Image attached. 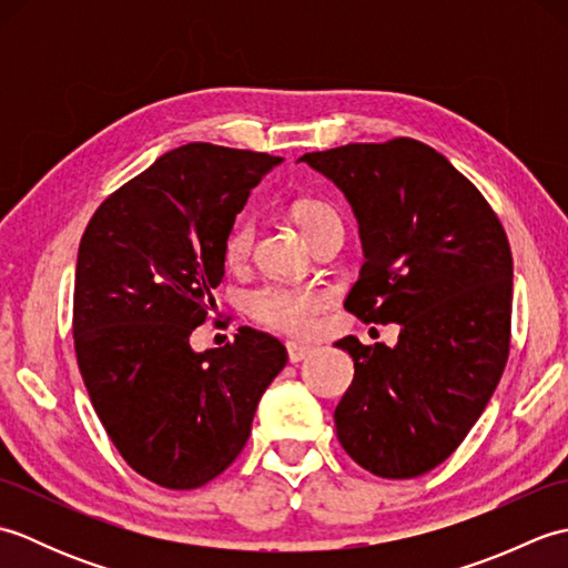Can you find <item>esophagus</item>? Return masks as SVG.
Listing matches in <instances>:
<instances>
[{
	"label": "esophagus",
	"mask_w": 568,
	"mask_h": 568,
	"mask_svg": "<svg viewBox=\"0 0 568 568\" xmlns=\"http://www.w3.org/2000/svg\"><path fill=\"white\" fill-rule=\"evenodd\" d=\"M312 354V348L305 344H295V342H287V358H291V364H300V361L307 358Z\"/></svg>",
	"instance_id": "obj_1"
}]
</instances>
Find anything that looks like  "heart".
Wrapping results in <instances>:
<instances>
[{
	"mask_svg": "<svg viewBox=\"0 0 568 568\" xmlns=\"http://www.w3.org/2000/svg\"><path fill=\"white\" fill-rule=\"evenodd\" d=\"M293 216L312 244L324 234L334 232V229H344L334 204L320 197L297 200L293 204ZM253 236H256L253 216H239L224 241V258L229 265H241L248 258ZM327 303L329 295L322 287L265 283L246 295V312L253 322H258L265 329L287 336H305L315 329L317 315L327 307Z\"/></svg>",
	"mask_w": 568,
	"mask_h": 568,
	"instance_id": "obj_1",
	"label": "heart"
}]
</instances>
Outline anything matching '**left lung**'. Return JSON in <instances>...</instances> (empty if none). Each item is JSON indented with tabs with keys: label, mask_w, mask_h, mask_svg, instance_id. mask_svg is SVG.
I'll return each instance as SVG.
<instances>
[{
	"label": "left lung",
	"mask_w": 568,
	"mask_h": 568,
	"mask_svg": "<svg viewBox=\"0 0 568 568\" xmlns=\"http://www.w3.org/2000/svg\"><path fill=\"white\" fill-rule=\"evenodd\" d=\"M300 161L358 220L366 261L344 307L366 324H400L393 348L336 342L354 358L336 437L373 476H422L466 439L508 364V236L478 187L422 141L348 143Z\"/></svg>",
	"instance_id": "left-lung-1"
}]
</instances>
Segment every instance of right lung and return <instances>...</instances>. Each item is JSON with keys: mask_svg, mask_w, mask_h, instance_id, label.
Listing matches in <instances>:
<instances>
[{"mask_svg": "<svg viewBox=\"0 0 568 568\" xmlns=\"http://www.w3.org/2000/svg\"><path fill=\"white\" fill-rule=\"evenodd\" d=\"M277 155L187 143L106 197L78 251L72 336L84 388L124 462L171 490L210 484L246 446L287 352L239 327L195 354L224 241Z\"/></svg>", "mask_w": 568, "mask_h": 568, "instance_id": "right-lung-1", "label": "right lung"}]
</instances>
